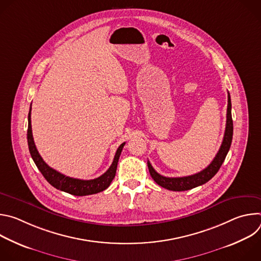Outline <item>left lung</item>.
Returning a JSON list of instances; mask_svg holds the SVG:
<instances>
[{"label":"left lung","mask_w":261,"mask_h":261,"mask_svg":"<svg viewBox=\"0 0 261 261\" xmlns=\"http://www.w3.org/2000/svg\"><path fill=\"white\" fill-rule=\"evenodd\" d=\"M232 134H233V123L231 118V100L230 95L228 93V104H227V116H226V128L224 137H223L222 144L220 146V150L218 151L216 157L211 162V164L201 170L192 175L188 176H181V177H166L159 174L151 165L150 161H147L148 171H150L153 179L161 187L171 190V191H186L190 190L195 187H198L200 185L205 184L220 169L222 163L224 162L226 155L229 151L231 141H232Z\"/></svg>","instance_id":"obj_1"}]
</instances>
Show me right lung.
<instances>
[{
    "label": "right lung",
    "instance_id": "1",
    "mask_svg": "<svg viewBox=\"0 0 261 261\" xmlns=\"http://www.w3.org/2000/svg\"><path fill=\"white\" fill-rule=\"evenodd\" d=\"M32 108V104H31ZM31 108L29 111V116H28V144H29V151L30 154L36 164V166L38 167L42 175L45 177V179L55 187L58 190L64 191L66 193L75 195V196H86V195H91V194H96L99 193L109 187L110 182L113 181L116 171H117V166L118 162L120 159V155L122 153L123 147L125 145V142H123L119 148L117 150V153L115 155L113 164L110 165V167L107 169L106 172H104L102 175H100L97 178L94 179H80V178H73L70 176H66L62 174L61 172L55 170L54 168L49 167L42 157L39 155L38 151H37L33 134H32V125H31Z\"/></svg>",
    "mask_w": 261,
    "mask_h": 261
}]
</instances>
